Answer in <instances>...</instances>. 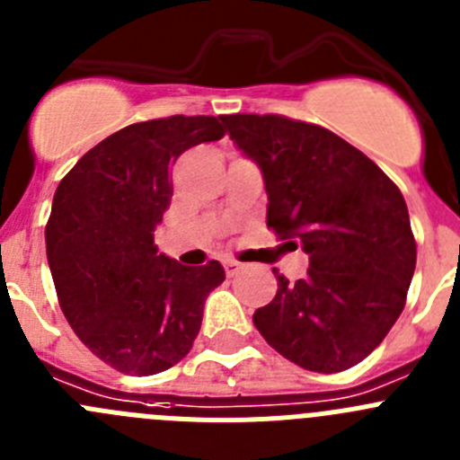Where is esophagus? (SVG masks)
Returning <instances> with one entry per match:
<instances>
[{
    "instance_id": "esophagus-1",
    "label": "esophagus",
    "mask_w": 460,
    "mask_h": 460,
    "mask_svg": "<svg viewBox=\"0 0 460 460\" xmlns=\"http://www.w3.org/2000/svg\"><path fill=\"white\" fill-rule=\"evenodd\" d=\"M223 267H226L227 276H234V273H237L243 264L237 262V260H226V262H223Z\"/></svg>"
}]
</instances>
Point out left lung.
<instances>
[{"instance_id": "1", "label": "left lung", "mask_w": 460, "mask_h": 460, "mask_svg": "<svg viewBox=\"0 0 460 460\" xmlns=\"http://www.w3.org/2000/svg\"><path fill=\"white\" fill-rule=\"evenodd\" d=\"M258 164L267 226L310 258L307 276H278L252 323L282 358L332 374L369 356L399 319L417 246L397 184L358 147L319 125L285 116H221Z\"/></svg>"}]
</instances>
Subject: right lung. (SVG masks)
<instances>
[{"mask_svg": "<svg viewBox=\"0 0 460 460\" xmlns=\"http://www.w3.org/2000/svg\"><path fill=\"white\" fill-rule=\"evenodd\" d=\"M223 134L212 116L129 125L58 182L45 227L58 305L79 340L118 372L150 376L182 360L205 298L226 280L217 260L184 267L155 246L172 196L171 166Z\"/></svg>", "mask_w": 460, "mask_h": 460, "instance_id": "1", "label": "right lung"}]
</instances>
